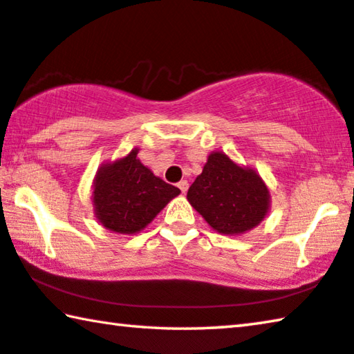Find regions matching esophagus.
<instances>
[{
	"mask_svg": "<svg viewBox=\"0 0 354 354\" xmlns=\"http://www.w3.org/2000/svg\"><path fill=\"white\" fill-rule=\"evenodd\" d=\"M178 187H179V190H181V194H186L189 189V183L186 181V179H183V181L178 183Z\"/></svg>",
	"mask_w": 354,
	"mask_h": 354,
	"instance_id": "obj_1",
	"label": "esophagus"
}]
</instances>
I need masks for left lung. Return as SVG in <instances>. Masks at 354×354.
Returning a JSON list of instances; mask_svg holds the SVG:
<instances>
[{
    "label": "left lung",
    "instance_id": "obj_1",
    "mask_svg": "<svg viewBox=\"0 0 354 354\" xmlns=\"http://www.w3.org/2000/svg\"><path fill=\"white\" fill-rule=\"evenodd\" d=\"M187 200L222 234L249 232L269 209V190L260 175L223 153L209 154L201 175L189 187Z\"/></svg>",
    "mask_w": 354,
    "mask_h": 354
}]
</instances>
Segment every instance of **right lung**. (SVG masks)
Listing matches in <instances>:
<instances>
[{"mask_svg": "<svg viewBox=\"0 0 354 354\" xmlns=\"http://www.w3.org/2000/svg\"><path fill=\"white\" fill-rule=\"evenodd\" d=\"M137 154L138 149H132L122 159L100 167L94 179V211L99 222L111 232H140L181 192L154 176Z\"/></svg>", "mask_w": 354, "mask_h": 354, "instance_id": "1", "label": "right lung"}]
</instances>
